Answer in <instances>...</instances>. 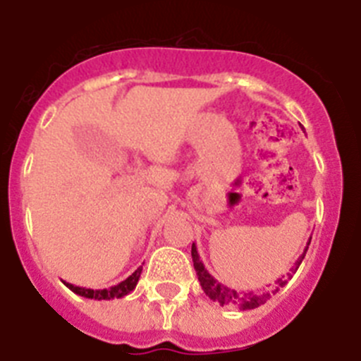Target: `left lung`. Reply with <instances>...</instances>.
Returning <instances> with one entry per match:
<instances>
[{"label":"left lung","instance_id":"obj_1","mask_svg":"<svg viewBox=\"0 0 361 361\" xmlns=\"http://www.w3.org/2000/svg\"><path fill=\"white\" fill-rule=\"evenodd\" d=\"M309 244H311V240L307 242V247H309ZM307 247L304 250V253L300 255L298 260L295 262V266L291 267V273H295V271L298 269V266L302 264V260H304ZM191 258H193V267H195L197 276H199V282H200V286H202L206 296H209L213 302H219L220 305H231V307H238L240 311H247V309H255V307H258V305L266 304L271 296L276 295V293L280 291V288H283V286L288 283V280H282L283 279V276H282V279L276 280V282H275L276 286L271 289V291H264V293L235 291V289L228 288V286H224V283H220L219 280L213 279V276L209 275L208 269L204 267L202 260H200L199 251H197L195 244L191 245ZM291 273H288L289 279L293 276Z\"/></svg>","mask_w":361,"mask_h":361}]
</instances>
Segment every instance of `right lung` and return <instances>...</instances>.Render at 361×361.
<instances>
[{"label":"right lung","mask_w":361,"mask_h":361,"mask_svg":"<svg viewBox=\"0 0 361 361\" xmlns=\"http://www.w3.org/2000/svg\"><path fill=\"white\" fill-rule=\"evenodd\" d=\"M141 273H142V267H137L128 279L123 280V282L117 283V286H111V288L108 289H86V288H79V286H73V283H68V282H65V286L70 289V291H73L79 296H85V298H94V300L123 298V296H126L128 293H132L133 289H135Z\"/></svg>","instance_id":"obj_1"}]
</instances>
